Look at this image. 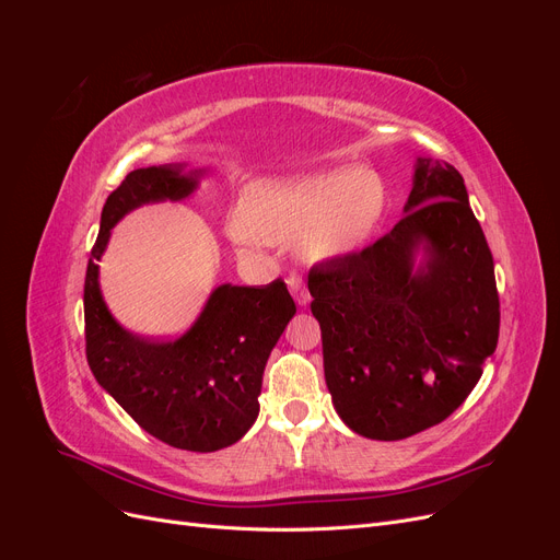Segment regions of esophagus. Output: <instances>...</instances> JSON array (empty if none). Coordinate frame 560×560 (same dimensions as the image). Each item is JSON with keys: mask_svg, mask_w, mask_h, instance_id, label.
Masks as SVG:
<instances>
[{"mask_svg": "<svg viewBox=\"0 0 560 560\" xmlns=\"http://www.w3.org/2000/svg\"><path fill=\"white\" fill-rule=\"evenodd\" d=\"M287 287H290V292H292V296H294V301L299 303V306H306V303L311 301L308 287H306V282L301 280V276H296V273L287 276Z\"/></svg>", "mask_w": 560, "mask_h": 560, "instance_id": "34e87169", "label": "esophagus"}]
</instances>
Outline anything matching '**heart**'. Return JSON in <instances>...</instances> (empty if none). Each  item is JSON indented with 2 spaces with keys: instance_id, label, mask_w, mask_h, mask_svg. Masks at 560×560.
I'll return each instance as SVG.
<instances>
[{
  "instance_id": "obj_1",
  "label": "heart",
  "mask_w": 560,
  "mask_h": 560,
  "mask_svg": "<svg viewBox=\"0 0 560 560\" xmlns=\"http://www.w3.org/2000/svg\"><path fill=\"white\" fill-rule=\"evenodd\" d=\"M385 212L383 179L366 167L252 184L245 210L233 217L235 243L257 247L299 238L308 259H334L360 249Z\"/></svg>"
}]
</instances>
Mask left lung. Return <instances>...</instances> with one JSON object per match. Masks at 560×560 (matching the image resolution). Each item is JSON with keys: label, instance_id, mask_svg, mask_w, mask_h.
Masks as SVG:
<instances>
[{"label": "left lung", "instance_id": "8db88e82", "mask_svg": "<svg viewBox=\"0 0 560 560\" xmlns=\"http://www.w3.org/2000/svg\"><path fill=\"white\" fill-rule=\"evenodd\" d=\"M420 248L427 257L416 267ZM308 290L334 409L378 442L446 420L498 346L493 254L448 163L418 159L395 229L313 266Z\"/></svg>", "mask_w": 560, "mask_h": 560}]
</instances>
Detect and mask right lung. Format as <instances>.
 Wrapping results in <instances>:
<instances>
[{
  "instance_id": "obj_1",
  "label": "right lung",
  "mask_w": 560,
  "mask_h": 560,
  "mask_svg": "<svg viewBox=\"0 0 560 560\" xmlns=\"http://www.w3.org/2000/svg\"><path fill=\"white\" fill-rule=\"evenodd\" d=\"M202 175L184 163L151 165L109 194L86 268L83 317L89 366L124 411L165 444L210 453L238 442L259 416L268 354L296 313L287 284L278 278L266 287H217L177 341H149L118 325L97 282L118 219L147 202L191 196Z\"/></svg>"
}]
</instances>
